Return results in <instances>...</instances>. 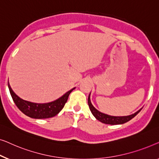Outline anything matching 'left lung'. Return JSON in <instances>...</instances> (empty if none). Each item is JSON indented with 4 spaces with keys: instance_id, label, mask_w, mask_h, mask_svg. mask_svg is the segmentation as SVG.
Returning <instances> with one entry per match:
<instances>
[{
    "instance_id": "8db88e82",
    "label": "left lung",
    "mask_w": 159,
    "mask_h": 159,
    "mask_svg": "<svg viewBox=\"0 0 159 159\" xmlns=\"http://www.w3.org/2000/svg\"><path fill=\"white\" fill-rule=\"evenodd\" d=\"M88 104L89 109L91 111V113L93 114V115L96 117V119L99 120L102 123L104 124H108V125H120V124H124L125 122L129 121V120L133 119L134 117H135L138 113L140 112V110L142 109H140L138 111H136L135 113L133 114V115H128V116H122V117H116V116H111L106 115L101 112V111H98L91 104V100H90V94L88 98Z\"/></svg>"
}]
</instances>
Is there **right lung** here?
Returning <instances> with one entry per match:
<instances>
[{
    "instance_id": "obj_1",
    "label": "right lung",
    "mask_w": 159,
    "mask_h": 159,
    "mask_svg": "<svg viewBox=\"0 0 159 159\" xmlns=\"http://www.w3.org/2000/svg\"><path fill=\"white\" fill-rule=\"evenodd\" d=\"M8 86L13 102L18 108L20 109V111H21L24 115L28 117L34 118V119H46V118H50L57 115L64 107L69 95L71 91L74 89L73 88L68 91L63 96L54 102L44 103V104H38V103H33L21 99L13 92L11 88L9 83L8 84Z\"/></svg>"
}]
</instances>
